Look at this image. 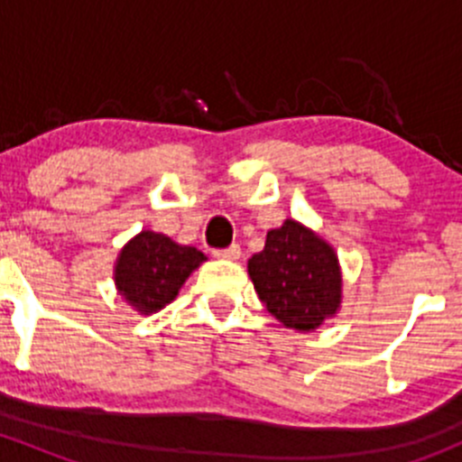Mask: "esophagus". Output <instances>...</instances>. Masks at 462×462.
Instances as JSON below:
<instances>
[{"label":"esophagus","mask_w":462,"mask_h":462,"mask_svg":"<svg viewBox=\"0 0 462 462\" xmlns=\"http://www.w3.org/2000/svg\"><path fill=\"white\" fill-rule=\"evenodd\" d=\"M214 257L217 259H226V261H236L241 257V248L239 245H230V248H221V250H214Z\"/></svg>","instance_id":"obj_1"}]
</instances>
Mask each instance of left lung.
I'll return each instance as SVG.
<instances>
[{"instance_id": "obj_1", "label": "left lung", "mask_w": 462, "mask_h": 462, "mask_svg": "<svg viewBox=\"0 0 462 462\" xmlns=\"http://www.w3.org/2000/svg\"><path fill=\"white\" fill-rule=\"evenodd\" d=\"M248 274L268 313L286 328L315 330L342 304L335 250L301 223L286 218L248 259Z\"/></svg>"}]
</instances>
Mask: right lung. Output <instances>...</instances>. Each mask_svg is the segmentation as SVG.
<instances>
[{"label":"right lung","mask_w":462,"mask_h":462,"mask_svg":"<svg viewBox=\"0 0 462 462\" xmlns=\"http://www.w3.org/2000/svg\"><path fill=\"white\" fill-rule=\"evenodd\" d=\"M205 259L192 245H179L170 236L143 230L116 259V288L134 310L152 315L174 301L185 279Z\"/></svg>","instance_id":"right-lung-1"}]
</instances>
